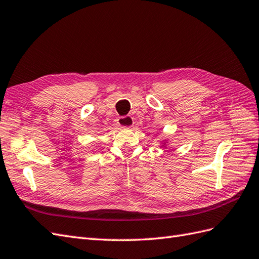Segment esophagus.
<instances>
[{
  "label": "esophagus",
  "instance_id": "obj_1",
  "mask_svg": "<svg viewBox=\"0 0 259 259\" xmlns=\"http://www.w3.org/2000/svg\"><path fill=\"white\" fill-rule=\"evenodd\" d=\"M118 124L123 128H131L134 125V118L131 116H122L118 118Z\"/></svg>",
  "mask_w": 259,
  "mask_h": 259
}]
</instances>
